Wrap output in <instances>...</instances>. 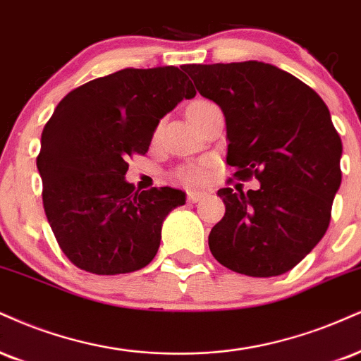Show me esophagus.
<instances>
[{"mask_svg":"<svg viewBox=\"0 0 361 361\" xmlns=\"http://www.w3.org/2000/svg\"><path fill=\"white\" fill-rule=\"evenodd\" d=\"M207 197L205 192H200V190H188L186 192V198H188L190 203H197L200 200H203Z\"/></svg>","mask_w":361,"mask_h":361,"instance_id":"34e87169","label":"esophagus"}]
</instances>
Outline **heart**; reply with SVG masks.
I'll return each mask as SVG.
<instances>
[{"mask_svg":"<svg viewBox=\"0 0 361 361\" xmlns=\"http://www.w3.org/2000/svg\"><path fill=\"white\" fill-rule=\"evenodd\" d=\"M180 176L186 183H200V181H203L207 178V169L203 166H188L181 169Z\"/></svg>","mask_w":361,"mask_h":361,"instance_id":"b5f03b06","label":"heart"}]
</instances>
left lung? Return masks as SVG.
Masks as SVG:
<instances>
[{
    "instance_id": "left-lung-1",
    "label": "left lung",
    "mask_w": 361,
    "mask_h": 361,
    "mask_svg": "<svg viewBox=\"0 0 361 361\" xmlns=\"http://www.w3.org/2000/svg\"><path fill=\"white\" fill-rule=\"evenodd\" d=\"M227 124V163L259 190L220 188L225 215L212 228V254L230 271L272 277L298 266L326 233L341 185L343 145L326 104L271 63L183 65Z\"/></svg>"
}]
</instances>
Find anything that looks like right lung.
I'll return each instance as SVG.
<instances>
[{"label": "right lung", "mask_w": 361, "mask_h": 361, "mask_svg": "<svg viewBox=\"0 0 361 361\" xmlns=\"http://www.w3.org/2000/svg\"><path fill=\"white\" fill-rule=\"evenodd\" d=\"M197 94L178 67L124 68L87 82L59 102L42 133L37 168L43 208L63 254L82 271L128 274L146 267L164 219L185 192H139L128 158L146 154L159 121Z\"/></svg>", "instance_id": "right-lung-1"}]
</instances>
